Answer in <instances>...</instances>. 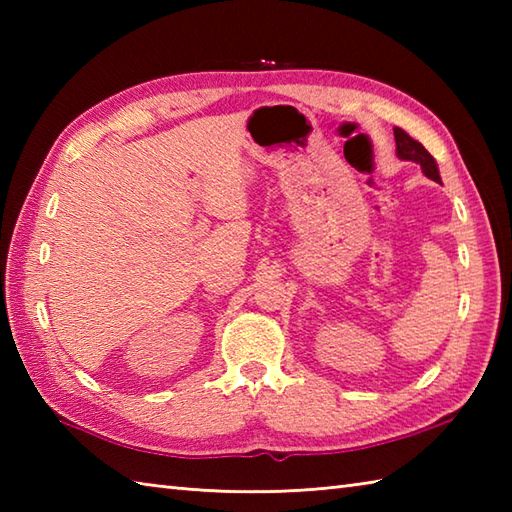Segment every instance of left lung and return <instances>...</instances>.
Instances as JSON below:
<instances>
[{"label": "left lung", "mask_w": 512, "mask_h": 512, "mask_svg": "<svg viewBox=\"0 0 512 512\" xmlns=\"http://www.w3.org/2000/svg\"><path fill=\"white\" fill-rule=\"evenodd\" d=\"M394 138H396V156L400 160L416 162V165H420L424 176H427L433 182L442 184L440 171H438V165H436V158H433L429 151L418 143L416 138H411L405 132V129H400V127H394Z\"/></svg>", "instance_id": "left-lung-1"}]
</instances>
